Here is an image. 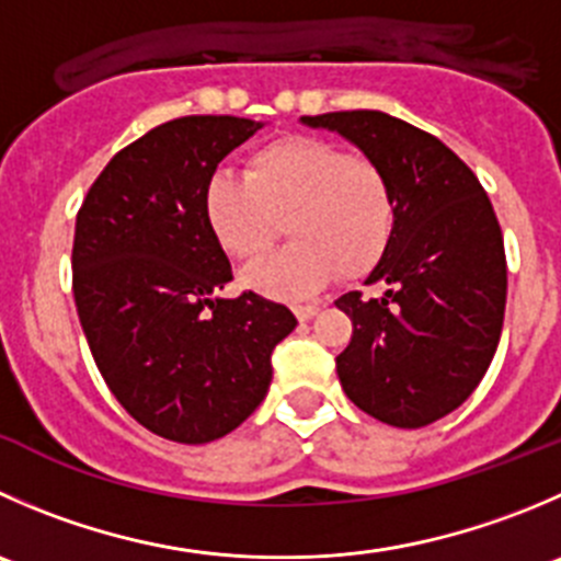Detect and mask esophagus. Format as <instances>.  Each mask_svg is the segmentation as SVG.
I'll use <instances>...</instances> for the list:
<instances>
[{
  "label": "esophagus",
  "instance_id": "esophagus-1",
  "mask_svg": "<svg viewBox=\"0 0 561 561\" xmlns=\"http://www.w3.org/2000/svg\"><path fill=\"white\" fill-rule=\"evenodd\" d=\"M293 312H296L298 320H312L314 314L320 312V307H318V304H301V307H296Z\"/></svg>",
  "mask_w": 561,
  "mask_h": 561
}]
</instances>
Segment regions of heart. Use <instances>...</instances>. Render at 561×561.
I'll list each match as a JSON object with an SVG mask.
<instances>
[{
	"mask_svg": "<svg viewBox=\"0 0 561 561\" xmlns=\"http://www.w3.org/2000/svg\"><path fill=\"white\" fill-rule=\"evenodd\" d=\"M203 216L216 243L243 263L263 257L285 221L290 243L241 279L265 296L304 298L336 271L358 279L383 260L397 199L375 161L314 136H285L254 150L243 178L214 172L203 188Z\"/></svg>",
	"mask_w": 561,
	"mask_h": 561,
	"instance_id": "b5f03b06",
	"label": "heart"
}]
</instances>
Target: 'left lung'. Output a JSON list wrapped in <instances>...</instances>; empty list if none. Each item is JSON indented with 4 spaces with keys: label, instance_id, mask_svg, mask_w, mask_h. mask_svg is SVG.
<instances>
[{
    "label": "left lung",
    "instance_id": "obj_1",
    "mask_svg": "<svg viewBox=\"0 0 561 561\" xmlns=\"http://www.w3.org/2000/svg\"><path fill=\"white\" fill-rule=\"evenodd\" d=\"M345 136L389 175L397 225L389 252L336 307L353 320L336 356L345 394L391 427H425L469 400L496 353L507 257L493 205L474 172L425 130L356 108L301 117Z\"/></svg>",
    "mask_w": 561,
    "mask_h": 561
}]
</instances>
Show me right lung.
I'll return each mask as SVG.
<instances>
[{
    "mask_svg": "<svg viewBox=\"0 0 561 561\" xmlns=\"http://www.w3.org/2000/svg\"><path fill=\"white\" fill-rule=\"evenodd\" d=\"M263 128L192 114L119 150L76 216L73 298L87 345L119 405L178 444L236 431L265 400L271 351L296 314L232 279L203 216L219 161Z\"/></svg>",
    "mask_w": 561,
    "mask_h": 561,
    "instance_id": "right-lung-1",
    "label": "right lung"
}]
</instances>
